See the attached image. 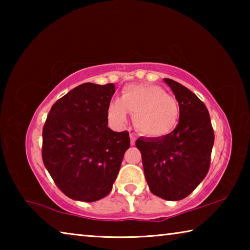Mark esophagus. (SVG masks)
Here are the masks:
<instances>
[{"mask_svg": "<svg viewBox=\"0 0 250 250\" xmlns=\"http://www.w3.org/2000/svg\"><path fill=\"white\" fill-rule=\"evenodd\" d=\"M130 143H131V146H134L135 145V137H134V134H130Z\"/></svg>", "mask_w": 250, "mask_h": 250, "instance_id": "esophagus-1", "label": "esophagus"}]
</instances>
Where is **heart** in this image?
Masks as SVG:
<instances>
[{
    "instance_id": "obj_1",
    "label": "heart",
    "mask_w": 250,
    "mask_h": 250,
    "mask_svg": "<svg viewBox=\"0 0 250 250\" xmlns=\"http://www.w3.org/2000/svg\"><path fill=\"white\" fill-rule=\"evenodd\" d=\"M142 135L152 139L167 137L175 130L180 119V107L174 97L162 87L150 83L125 86L120 99L110 103L108 119L115 125H124L128 113Z\"/></svg>"
}]
</instances>
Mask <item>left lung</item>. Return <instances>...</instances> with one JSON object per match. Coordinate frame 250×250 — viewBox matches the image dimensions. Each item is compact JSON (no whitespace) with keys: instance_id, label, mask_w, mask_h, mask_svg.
<instances>
[{"instance_id":"left-lung-1","label":"left lung","mask_w":250,"mask_h":250,"mask_svg":"<svg viewBox=\"0 0 250 250\" xmlns=\"http://www.w3.org/2000/svg\"><path fill=\"white\" fill-rule=\"evenodd\" d=\"M179 103L180 119L167 137L139 138L143 170L150 191L167 201L189 195L204 180L210 164L214 131L206 105L174 80L164 78Z\"/></svg>"}]
</instances>
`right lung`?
<instances>
[{"label":"right lung","mask_w":250,"mask_h":250,"mask_svg":"<svg viewBox=\"0 0 250 250\" xmlns=\"http://www.w3.org/2000/svg\"><path fill=\"white\" fill-rule=\"evenodd\" d=\"M115 84H79L57 100L43 128L42 156L59 189L71 200L107 196L130 146L128 131L108 128Z\"/></svg>","instance_id":"obj_1"}]
</instances>
